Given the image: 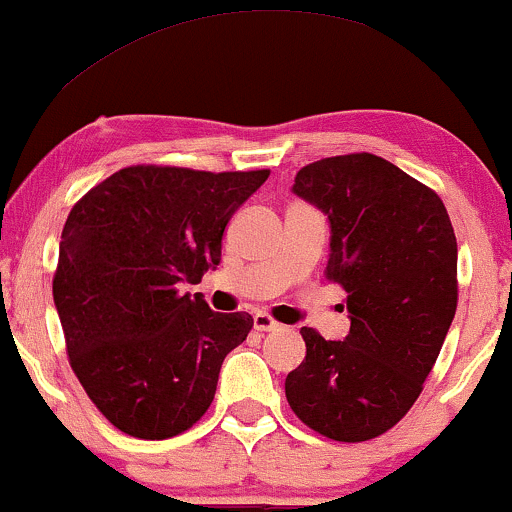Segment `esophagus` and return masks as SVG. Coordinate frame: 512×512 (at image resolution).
Returning <instances> with one entry per match:
<instances>
[{"label": "esophagus", "mask_w": 512, "mask_h": 512, "mask_svg": "<svg viewBox=\"0 0 512 512\" xmlns=\"http://www.w3.org/2000/svg\"><path fill=\"white\" fill-rule=\"evenodd\" d=\"M254 328L261 330V333H270V330H278L280 323L273 321L266 311H256L254 314Z\"/></svg>", "instance_id": "obj_1"}]
</instances>
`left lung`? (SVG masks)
<instances>
[{
    "label": "left lung",
    "instance_id": "8db88e82",
    "mask_svg": "<svg viewBox=\"0 0 512 512\" xmlns=\"http://www.w3.org/2000/svg\"><path fill=\"white\" fill-rule=\"evenodd\" d=\"M292 191L330 225L326 275L347 292L350 333L302 328L285 395L309 429L359 443L410 412L458 306V242L438 194L371 153L311 162Z\"/></svg>",
    "mask_w": 512,
    "mask_h": 512
}]
</instances>
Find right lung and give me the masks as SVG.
<instances>
[{"label": "right lung", "instance_id": "add662e5", "mask_svg": "<svg viewBox=\"0 0 512 512\" xmlns=\"http://www.w3.org/2000/svg\"><path fill=\"white\" fill-rule=\"evenodd\" d=\"M268 174L124 167L71 208L54 306L71 369L124 434L172 438L213 402L254 318L210 311L182 287L218 268L227 222Z\"/></svg>", "mask_w": 512, "mask_h": 512}]
</instances>
